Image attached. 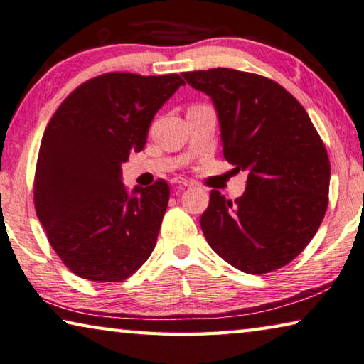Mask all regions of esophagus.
<instances>
[{
    "label": "esophagus",
    "instance_id": "obj_1",
    "mask_svg": "<svg viewBox=\"0 0 364 364\" xmlns=\"http://www.w3.org/2000/svg\"><path fill=\"white\" fill-rule=\"evenodd\" d=\"M172 183H174L176 187H192L193 182L188 181V178H183V177H174L172 178Z\"/></svg>",
    "mask_w": 364,
    "mask_h": 364
}]
</instances>
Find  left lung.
<instances>
[{
  "mask_svg": "<svg viewBox=\"0 0 364 364\" xmlns=\"http://www.w3.org/2000/svg\"><path fill=\"white\" fill-rule=\"evenodd\" d=\"M216 106L224 158L248 171L235 201L213 190L200 225L210 247L247 274L281 269L316 234L329 203L324 141L294 95L267 77L216 68L183 73Z\"/></svg>",
  "mask_w": 364,
  "mask_h": 364,
  "instance_id": "obj_1",
  "label": "left lung"
}]
</instances>
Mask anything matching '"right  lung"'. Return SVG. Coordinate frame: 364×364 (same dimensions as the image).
Here are the masks:
<instances>
[{
	"mask_svg": "<svg viewBox=\"0 0 364 364\" xmlns=\"http://www.w3.org/2000/svg\"><path fill=\"white\" fill-rule=\"evenodd\" d=\"M181 75L108 73L68 95L45 129L33 178L35 211L65 267L93 282H122L156 245L169 201L158 178L129 196L121 164L141 151Z\"/></svg>",
	"mask_w": 364,
	"mask_h": 364,
	"instance_id": "right-lung-1",
	"label": "right lung"
}]
</instances>
